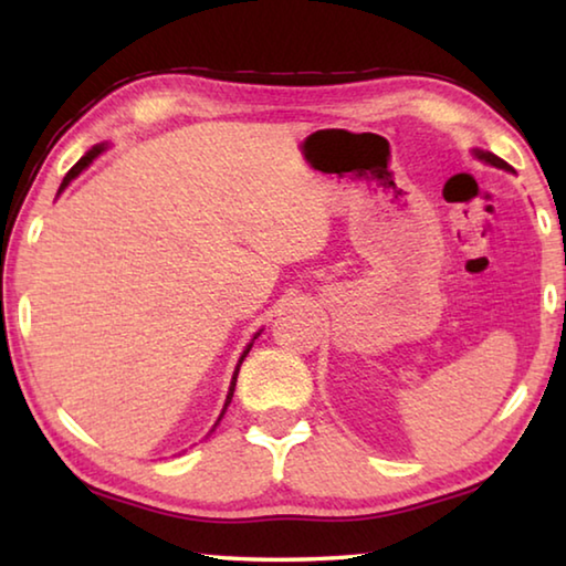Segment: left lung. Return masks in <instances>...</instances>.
Returning a JSON list of instances; mask_svg holds the SVG:
<instances>
[{"mask_svg": "<svg viewBox=\"0 0 566 566\" xmlns=\"http://www.w3.org/2000/svg\"><path fill=\"white\" fill-rule=\"evenodd\" d=\"M476 157H479V159H484V161H490L492 167H500V169H512L510 165H506L504 159H500V157H496V155H492V151H479V149H476Z\"/></svg>", "mask_w": 566, "mask_h": 566, "instance_id": "obj_1", "label": "left lung"}]
</instances>
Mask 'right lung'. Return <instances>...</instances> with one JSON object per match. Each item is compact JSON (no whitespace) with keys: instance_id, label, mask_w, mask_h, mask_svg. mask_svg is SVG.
<instances>
[{"instance_id":"1","label":"right lung","mask_w":566,"mask_h":566,"mask_svg":"<svg viewBox=\"0 0 566 566\" xmlns=\"http://www.w3.org/2000/svg\"><path fill=\"white\" fill-rule=\"evenodd\" d=\"M102 149H104V147H92V149L87 151V155H84L80 161H76V165H74L70 171H66V177H64V181H62L60 191H62L66 185H70V181H72L76 175H80V171H82L84 167H90V165H92V159L97 157ZM249 349H252V344H249L247 352L242 354V359H239V364H237V371H234V377H232V387H229V395H227V405H224V411H227V407H229V401H232V395H234V385H237V375H239V367H242V361H244V357H247V354H249ZM224 411H222V417H224ZM222 417H219V419H222Z\"/></svg>"}]
</instances>
